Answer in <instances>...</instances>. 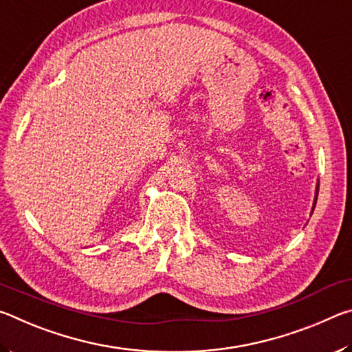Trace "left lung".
<instances>
[{"instance_id":"8db88e82","label":"left lung","mask_w":352,"mask_h":352,"mask_svg":"<svg viewBox=\"0 0 352 352\" xmlns=\"http://www.w3.org/2000/svg\"><path fill=\"white\" fill-rule=\"evenodd\" d=\"M317 197H318V183H317V189H315V199H314V205H312V212L315 210V205H317Z\"/></svg>"}]
</instances>
